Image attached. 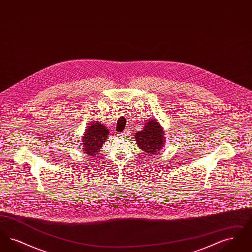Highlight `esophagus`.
I'll return each mask as SVG.
<instances>
[{
    "instance_id": "obj_1",
    "label": "esophagus",
    "mask_w": 252,
    "mask_h": 252,
    "mask_svg": "<svg viewBox=\"0 0 252 252\" xmlns=\"http://www.w3.org/2000/svg\"><path fill=\"white\" fill-rule=\"evenodd\" d=\"M129 133H130V132H129L128 129H126L125 131L122 132L120 135L122 136V137H126V136H128V135H129Z\"/></svg>"
}]
</instances>
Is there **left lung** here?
<instances>
[{"instance_id": "obj_1", "label": "left lung", "mask_w": 252, "mask_h": 252, "mask_svg": "<svg viewBox=\"0 0 252 252\" xmlns=\"http://www.w3.org/2000/svg\"><path fill=\"white\" fill-rule=\"evenodd\" d=\"M164 131L160 124L156 119H151L145 123L144 128L135 134L136 143L144 151V156L158 154L165 143Z\"/></svg>"}]
</instances>
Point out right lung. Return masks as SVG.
<instances>
[{
  "label": "right lung",
  "mask_w": 252,
  "mask_h": 252,
  "mask_svg": "<svg viewBox=\"0 0 252 252\" xmlns=\"http://www.w3.org/2000/svg\"><path fill=\"white\" fill-rule=\"evenodd\" d=\"M109 130L100 122L88 125L82 137V149L89 157H95L108 138Z\"/></svg>",
  "instance_id": "obj_1"
}]
</instances>
